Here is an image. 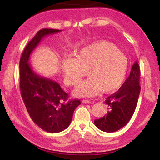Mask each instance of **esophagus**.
Masks as SVG:
<instances>
[{"instance_id": "1", "label": "esophagus", "mask_w": 160, "mask_h": 160, "mask_svg": "<svg viewBox=\"0 0 160 160\" xmlns=\"http://www.w3.org/2000/svg\"><path fill=\"white\" fill-rule=\"evenodd\" d=\"M82 103H84V104H92L93 102L91 101V100H83Z\"/></svg>"}]
</instances>
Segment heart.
<instances>
[{
    "label": "heart",
    "instance_id": "1",
    "mask_svg": "<svg viewBox=\"0 0 160 160\" xmlns=\"http://www.w3.org/2000/svg\"><path fill=\"white\" fill-rule=\"evenodd\" d=\"M128 60L125 53L113 43L98 41L76 53V56L64 58L61 69L66 83L76 87L81 79L91 75L80 82L74 93L78 96L91 97L102 89L113 92L121 87L127 76Z\"/></svg>",
    "mask_w": 160,
    "mask_h": 160
}]
</instances>
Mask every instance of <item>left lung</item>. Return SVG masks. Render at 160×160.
<instances>
[{"instance_id": "obj_1", "label": "left lung", "mask_w": 160, "mask_h": 160, "mask_svg": "<svg viewBox=\"0 0 160 160\" xmlns=\"http://www.w3.org/2000/svg\"><path fill=\"white\" fill-rule=\"evenodd\" d=\"M140 69L136 61L132 66L128 78L117 92L108 96L104 102L108 106L107 114L94 120V124L104 132H115L127 124L136 108L141 87Z\"/></svg>"}]
</instances>
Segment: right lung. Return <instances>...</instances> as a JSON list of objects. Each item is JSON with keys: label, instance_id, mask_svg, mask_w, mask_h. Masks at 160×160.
<instances>
[{"label": "right lung", "instance_id": "right-lung-1", "mask_svg": "<svg viewBox=\"0 0 160 160\" xmlns=\"http://www.w3.org/2000/svg\"><path fill=\"white\" fill-rule=\"evenodd\" d=\"M61 30L42 29L25 47L20 60V89L27 110L35 124L55 133L69 127L79 100H68L69 96L56 81L39 76L29 65L30 54L41 39Z\"/></svg>", "mask_w": 160, "mask_h": 160}]
</instances>
